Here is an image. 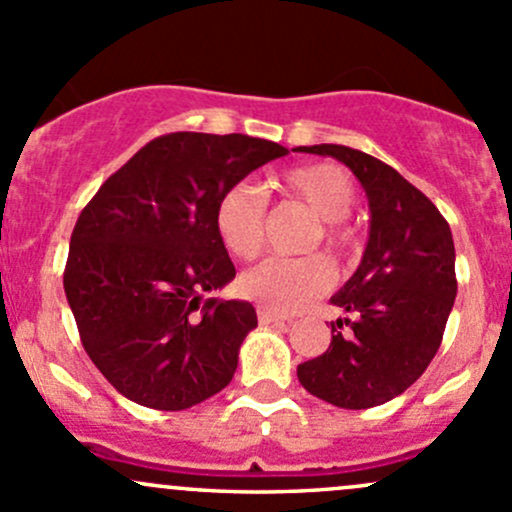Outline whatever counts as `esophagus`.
Wrapping results in <instances>:
<instances>
[{
	"label": "esophagus",
	"instance_id": "obj_1",
	"mask_svg": "<svg viewBox=\"0 0 512 512\" xmlns=\"http://www.w3.org/2000/svg\"><path fill=\"white\" fill-rule=\"evenodd\" d=\"M257 319H260V324H287V319H284L282 314H277V311L267 309V306H260L257 309Z\"/></svg>",
	"mask_w": 512,
	"mask_h": 512
}]
</instances>
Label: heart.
<instances>
[{"instance_id":"b5f03b06","label":"heart","mask_w":512,"mask_h":512,"mask_svg":"<svg viewBox=\"0 0 512 512\" xmlns=\"http://www.w3.org/2000/svg\"><path fill=\"white\" fill-rule=\"evenodd\" d=\"M277 188L284 198L297 201L314 215L319 223L311 230L306 247L314 250L324 245L328 255L348 257L355 247L351 230L343 218L355 203V186L343 169L333 164H309L284 171L277 179ZM267 198L250 184L230 186L215 206V230L228 247L230 255L242 262L255 260L265 247ZM333 282L331 265L319 255L297 257V260L262 262L242 277V287L260 304L274 311H299Z\"/></svg>"}]
</instances>
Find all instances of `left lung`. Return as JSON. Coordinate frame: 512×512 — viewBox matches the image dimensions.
I'll use <instances>...</instances> for the list:
<instances>
[{
    "instance_id": "8db88e82",
    "label": "left lung",
    "mask_w": 512,
    "mask_h": 512,
    "mask_svg": "<svg viewBox=\"0 0 512 512\" xmlns=\"http://www.w3.org/2000/svg\"><path fill=\"white\" fill-rule=\"evenodd\" d=\"M299 152L346 164L370 206L363 260L331 297L351 316L331 321V346L299 365V383L343 410L385 405L427 370L441 346L456 299L449 223L419 188L370 154L341 144Z\"/></svg>"
}]
</instances>
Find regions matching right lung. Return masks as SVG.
I'll return each instance as SVG.
<instances>
[{
	"instance_id": "add662e5",
	"label": "right lung",
	"mask_w": 512,
	"mask_h": 512,
	"mask_svg": "<svg viewBox=\"0 0 512 512\" xmlns=\"http://www.w3.org/2000/svg\"><path fill=\"white\" fill-rule=\"evenodd\" d=\"M284 154L247 134H164L83 208L63 289L85 353L127 400L188 410L233 380L257 314L250 301L206 299L235 277L215 206Z\"/></svg>"
}]
</instances>
